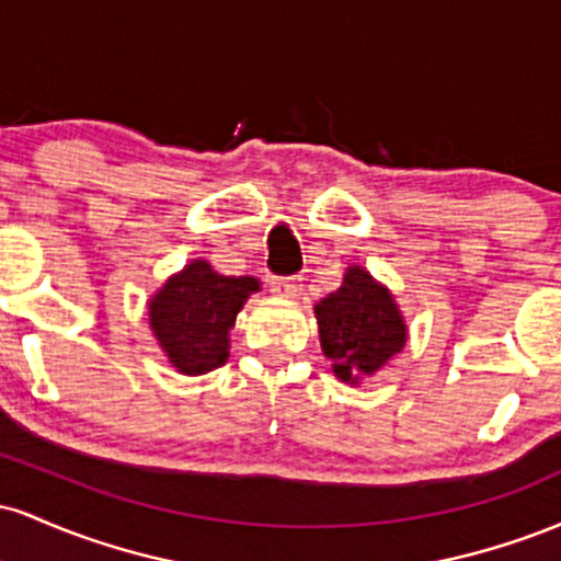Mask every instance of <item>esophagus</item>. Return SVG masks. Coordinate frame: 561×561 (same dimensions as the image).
<instances>
[{
	"label": "esophagus",
	"instance_id": "1",
	"mask_svg": "<svg viewBox=\"0 0 561 561\" xmlns=\"http://www.w3.org/2000/svg\"><path fill=\"white\" fill-rule=\"evenodd\" d=\"M300 276H274L272 282H268V287H272V293L276 298H285V300H295L300 295Z\"/></svg>",
	"mask_w": 561,
	"mask_h": 561
}]
</instances>
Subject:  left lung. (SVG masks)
<instances>
[{"mask_svg": "<svg viewBox=\"0 0 561 561\" xmlns=\"http://www.w3.org/2000/svg\"><path fill=\"white\" fill-rule=\"evenodd\" d=\"M319 343L340 382L362 385L375 377L409 340L396 298L364 266L345 268L343 285L313 306Z\"/></svg>", "mask_w": 561, "mask_h": 561, "instance_id": "obj_1", "label": "left lung"}]
</instances>
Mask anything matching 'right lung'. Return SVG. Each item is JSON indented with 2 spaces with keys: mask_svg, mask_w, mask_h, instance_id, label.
<instances>
[{
  "mask_svg": "<svg viewBox=\"0 0 561 561\" xmlns=\"http://www.w3.org/2000/svg\"><path fill=\"white\" fill-rule=\"evenodd\" d=\"M259 289L255 276H224L203 259L171 274L147 300V311L150 330L173 369L197 377L227 364L237 313Z\"/></svg>",
  "mask_w": 561,
  "mask_h": 561,
  "instance_id": "obj_1",
  "label": "right lung"
}]
</instances>
